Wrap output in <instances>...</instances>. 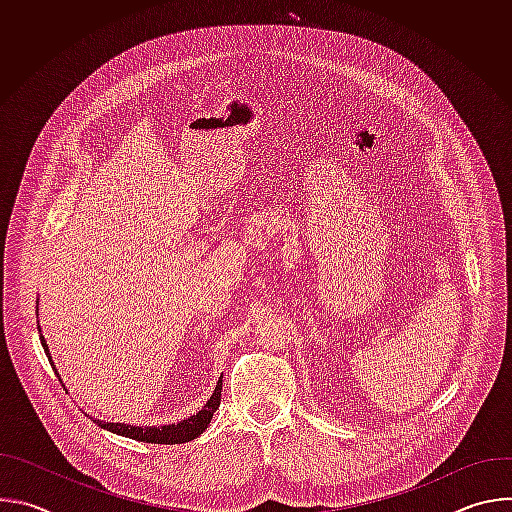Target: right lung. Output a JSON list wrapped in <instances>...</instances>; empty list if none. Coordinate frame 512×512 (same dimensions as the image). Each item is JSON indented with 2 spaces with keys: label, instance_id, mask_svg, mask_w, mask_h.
<instances>
[{
  "label": "right lung",
  "instance_id": "right-lung-1",
  "mask_svg": "<svg viewBox=\"0 0 512 512\" xmlns=\"http://www.w3.org/2000/svg\"><path fill=\"white\" fill-rule=\"evenodd\" d=\"M40 342L44 346V352L48 354L52 369L56 371L54 362L50 358V352H48V344H46L42 334H40ZM221 391H223V379H218V383L214 387V393L210 395L206 405L196 415H190L188 419H184L180 423H172V425L135 427V425H127V423H105V421H99V419H93V421L99 427L107 429V431L131 437V440H137V442H145V444H184V442L194 440V437H198L208 427V423L212 419V413L218 409V405H221Z\"/></svg>",
  "mask_w": 512,
  "mask_h": 512
}]
</instances>
